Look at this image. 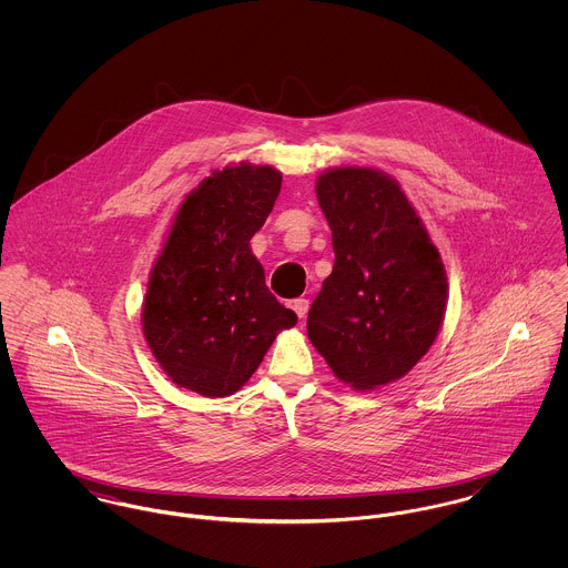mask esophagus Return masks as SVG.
Masks as SVG:
<instances>
[{
	"mask_svg": "<svg viewBox=\"0 0 568 568\" xmlns=\"http://www.w3.org/2000/svg\"><path fill=\"white\" fill-rule=\"evenodd\" d=\"M291 308H293L295 315L302 320V317H306V313H308V300H304V297L291 300Z\"/></svg>",
	"mask_w": 568,
	"mask_h": 568,
	"instance_id": "esophagus-1",
	"label": "esophagus"
}]
</instances>
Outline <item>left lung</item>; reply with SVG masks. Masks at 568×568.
I'll return each mask as SVG.
<instances>
[{"instance_id": "8db88e82", "label": "left lung", "mask_w": 568, "mask_h": 568, "mask_svg": "<svg viewBox=\"0 0 568 568\" xmlns=\"http://www.w3.org/2000/svg\"><path fill=\"white\" fill-rule=\"evenodd\" d=\"M334 266L308 313V338L345 385L369 392L403 378L444 322L442 255L398 181L343 165L317 179Z\"/></svg>"}]
</instances>
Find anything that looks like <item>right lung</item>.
<instances>
[{
  "mask_svg": "<svg viewBox=\"0 0 568 568\" xmlns=\"http://www.w3.org/2000/svg\"><path fill=\"white\" fill-rule=\"evenodd\" d=\"M282 187L271 165L214 170L181 203L142 308L146 343L170 381L205 398L236 394L280 329L297 324L264 284L248 241Z\"/></svg>",
  "mask_w": 568,
  "mask_h": 568,
  "instance_id": "1",
  "label": "right lung"
}]
</instances>
